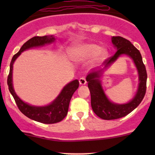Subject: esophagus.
Wrapping results in <instances>:
<instances>
[{
    "label": "esophagus",
    "mask_w": 155,
    "mask_h": 155,
    "mask_svg": "<svg viewBox=\"0 0 155 155\" xmlns=\"http://www.w3.org/2000/svg\"><path fill=\"white\" fill-rule=\"evenodd\" d=\"M79 84L81 85H84L85 84L87 83V81H86V79H85L84 77H81L79 80Z\"/></svg>",
    "instance_id": "esophagus-1"
}]
</instances>
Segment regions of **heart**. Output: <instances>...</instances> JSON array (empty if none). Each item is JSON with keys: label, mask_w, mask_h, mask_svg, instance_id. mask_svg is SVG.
Returning a JSON list of instances; mask_svg holds the SVG:
<instances>
[{"label": "heart", "mask_w": 155, "mask_h": 155, "mask_svg": "<svg viewBox=\"0 0 155 155\" xmlns=\"http://www.w3.org/2000/svg\"><path fill=\"white\" fill-rule=\"evenodd\" d=\"M98 56V60L102 61L108 56L107 51L95 44H84L76 45L70 51V56L74 61L81 62Z\"/></svg>", "instance_id": "b5f03b06"}]
</instances>
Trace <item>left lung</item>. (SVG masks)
<instances>
[{"label": "left lung", "instance_id": "obj_1", "mask_svg": "<svg viewBox=\"0 0 155 155\" xmlns=\"http://www.w3.org/2000/svg\"><path fill=\"white\" fill-rule=\"evenodd\" d=\"M112 43L117 47L113 56L104 61L105 68L109 66L121 54L128 55L134 61L139 74V87L137 94L132 101L126 104H115L108 101L105 95L99 78L102 70L92 71L87 76L88 87L91 95V106L94 113L103 120H111L127 116L140 104L147 90V74L140 51L127 39L121 36L112 37Z\"/></svg>", "mask_w": 155, "mask_h": 155}]
</instances>
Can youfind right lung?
I'll list each match as a JSON object with an SVG mask.
<instances>
[{"label": "right lung", "mask_w": 155, "mask_h": 155, "mask_svg": "<svg viewBox=\"0 0 155 155\" xmlns=\"http://www.w3.org/2000/svg\"><path fill=\"white\" fill-rule=\"evenodd\" d=\"M55 40L52 35L51 36H34L26 41L21 47L17 54L14 55L10 63V70L8 74L7 84L8 90L13 96L18 108L24 115L31 120L44 124H54L60 122L66 117L70 101L73 94L79 87V81L74 80L68 84L63 88L62 92L51 104L43 107H37L25 104L16 95L12 86V70L13 64L15 60L20 55L23 51L34 47L44 46L46 44H50Z\"/></svg>", "instance_id": "obj_1"}]
</instances>
